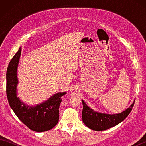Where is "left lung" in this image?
Returning a JSON list of instances; mask_svg holds the SVG:
<instances>
[{
  "instance_id": "obj_1",
  "label": "left lung",
  "mask_w": 146,
  "mask_h": 146,
  "mask_svg": "<svg viewBox=\"0 0 146 146\" xmlns=\"http://www.w3.org/2000/svg\"><path fill=\"white\" fill-rule=\"evenodd\" d=\"M135 101L127 109L118 114H105L98 113L87 106L82 100V120L86 126L97 131H105L119 124L129 115L134 107Z\"/></svg>"
}]
</instances>
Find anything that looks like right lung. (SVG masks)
Returning <instances> with one entry per match:
<instances>
[{
	"instance_id": "add662e5",
	"label": "right lung",
	"mask_w": 146,
	"mask_h": 146,
	"mask_svg": "<svg viewBox=\"0 0 146 146\" xmlns=\"http://www.w3.org/2000/svg\"><path fill=\"white\" fill-rule=\"evenodd\" d=\"M21 48L12 58L6 73V94L10 107L22 122L35 132H44L52 129L59 120V107L62 96L66 92L58 93L49 100L36 107L26 105L17 97L18 83L17 68Z\"/></svg>"
}]
</instances>
